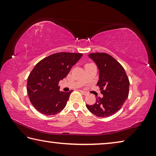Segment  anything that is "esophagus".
I'll use <instances>...</instances> for the list:
<instances>
[{
    "instance_id": "obj_1",
    "label": "esophagus",
    "mask_w": 156,
    "mask_h": 156,
    "mask_svg": "<svg viewBox=\"0 0 156 156\" xmlns=\"http://www.w3.org/2000/svg\"><path fill=\"white\" fill-rule=\"evenodd\" d=\"M80 92H81V93L83 94V95H84V96H86V95L88 94L87 92H86V91H83V90H80Z\"/></svg>"
}]
</instances>
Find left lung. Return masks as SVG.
I'll list each match as a JSON object with an SVG mask.
<instances>
[{
  "label": "left lung",
  "mask_w": 156,
  "mask_h": 156,
  "mask_svg": "<svg viewBox=\"0 0 156 156\" xmlns=\"http://www.w3.org/2000/svg\"><path fill=\"white\" fill-rule=\"evenodd\" d=\"M89 57L99 69L100 87L102 98H97L94 105H87L93 114L106 118L119 111L129 96V80L125 69L114 58L106 53H92Z\"/></svg>",
  "instance_id": "left-lung-1"
}]
</instances>
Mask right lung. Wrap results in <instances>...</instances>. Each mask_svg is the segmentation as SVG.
<instances>
[{"instance_id": "right-lung-1", "label": "right lung", "mask_w": 156, "mask_h": 156, "mask_svg": "<svg viewBox=\"0 0 156 156\" xmlns=\"http://www.w3.org/2000/svg\"><path fill=\"white\" fill-rule=\"evenodd\" d=\"M83 54L59 52L37 63L28 76L27 89L30 102L44 115H51L64 109L72 90L60 91L59 81L65 78Z\"/></svg>"}]
</instances>
